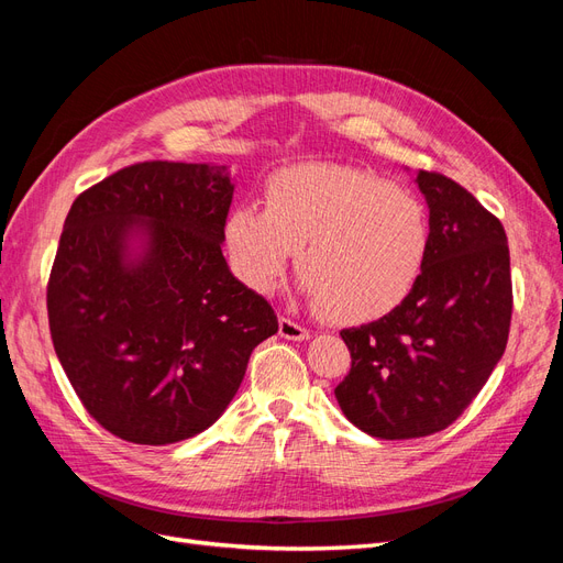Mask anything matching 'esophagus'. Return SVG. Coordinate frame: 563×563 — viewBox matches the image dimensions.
Here are the masks:
<instances>
[{"mask_svg": "<svg viewBox=\"0 0 563 563\" xmlns=\"http://www.w3.org/2000/svg\"><path fill=\"white\" fill-rule=\"evenodd\" d=\"M279 335L286 338V340H308V338H310V331L305 329V327H300V323L282 317V319H279Z\"/></svg>", "mask_w": 563, "mask_h": 563, "instance_id": "34e87169", "label": "esophagus"}]
</instances>
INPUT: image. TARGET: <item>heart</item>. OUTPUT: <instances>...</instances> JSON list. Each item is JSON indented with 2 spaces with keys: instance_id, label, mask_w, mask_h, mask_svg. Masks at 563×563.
<instances>
[{
  "instance_id": "b5f03b06",
  "label": "heart",
  "mask_w": 563,
  "mask_h": 563,
  "mask_svg": "<svg viewBox=\"0 0 563 563\" xmlns=\"http://www.w3.org/2000/svg\"><path fill=\"white\" fill-rule=\"evenodd\" d=\"M223 236L232 272L261 296L275 291L296 251L300 294L343 323L401 305L430 249L428 213L411 192L338 164L272 176L265 209L234 207Z\"/></svg>"
}]
</instances>
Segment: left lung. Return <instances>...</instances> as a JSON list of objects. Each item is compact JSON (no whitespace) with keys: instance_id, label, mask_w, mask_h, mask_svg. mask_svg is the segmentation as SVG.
<instances>
[{"instance_id":"1","label":"left lung","mask_w":563,"mask_h":563,"mask_svg":"<svg viewBox=\"0 0 563 563\" xmlns=\"http://www.w3.org/2000/svg\"><path fill=\"white\" fill-rule=\"evenodd\" d=\"M430 249L413 291L378 321L343 329L352 368L335 387L345 418L378 439L428 437L465 411L507 345V234L465 187L418 172Z\"/></svg>"}]
</instances>
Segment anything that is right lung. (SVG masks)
<instances>
[{"label": "right lung", "instance_id": "obj_1", "mask_svg": "<svg viewBox=\"0 0 563 563\" xmlns=\"http://www.w3.org/2000/svg\"><path fill=\"white\" fill-rule=\"evenodd\" d=\"M228 166L143 162L81 192L46 288L67 380L119 439L166 446L223 416L255 345L279 331L269 302L223 255Z\"/></svg>", "mask_w": 563, "mask_h": 563}]
</instances>
